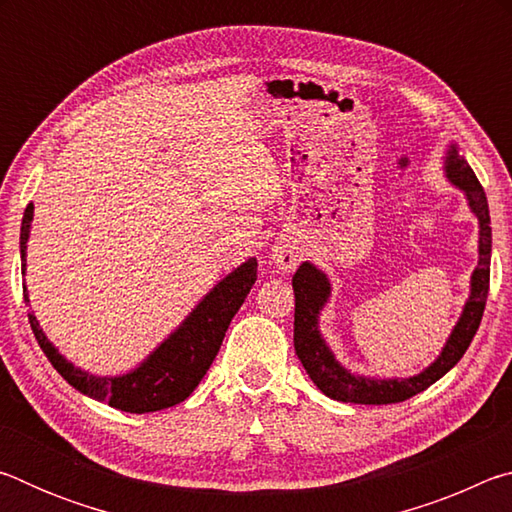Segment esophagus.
<instances>
[{
  "instance_id": "34e87169",
  "label": "esophagus",
  "mask_w": 512,
  "mask_h": 512,
  "mask_svg": "<svg viewBox=\"0 0 512 512\" xmlns=\"http://www.w3.org/2000/svg\"><path fill=\"white\" fill-rule=\"evenodd\" d=\"M271 259L275 266H280L282 271H291V268H296L300 264V250L296 244H291V241H277L271 250Z\"/></svg>"
}]
</instances>
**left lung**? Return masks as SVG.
<instances>
[{
	"label": "left lung",
	"instance_id": "left-lung-1",
	"mask_svg": "<svg viewBox=\"0 0 512 512\" xmlns=\"http://www.w3.org/2000/svg\"><path fill=\"white\" fill-rule=\"evenodd\" d=\"M447 178L463 189L470 203L472 212L479 219V266L472 273V293L470 300L465 302L463 316L458 320L447 345L440 352V357L431 366L420 372V375L409 379H370L357 377L345 370L334 354L323 341L318 332V314L329 298V282L325 273H320L316 266L309 262L300 264L293 275V293H296V320H293V348H296L298 359L305 366L311 381L323 391L327 397L339 402L352 404H395L404 402L409 397L418 395L438 381L445 372L452 370L465 350L470 348L476 329L481 325L485 300H488L490 289V250H492V228H490V210L488 198L474 171L470 169L465 158H461L456 146L447 151L445 160Z\"/></svg>",
	"mask_w": 512,
	"mask_h": 512
}]
</instances>
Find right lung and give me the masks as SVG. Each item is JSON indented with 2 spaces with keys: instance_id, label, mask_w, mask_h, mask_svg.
Instances as JSON below:
<instances>
[{
  "instance_id": "1",
  "label": "right lung",
  "mask_w": 512,
  "mask_h": 512,
  "mask_svg": "<svg viewBox=\"0 0 512 512\" xmlns=\"http://www.w3.org/2000/svg\"><path fill=\"white\" fill-rule=\"evenodd\" d=\"M33 219V205L24 210L22 230H20V253H22V273L27 268V239ZM257 280V259H248L237 271H232L225 280L207 293L187 320L146 359L140 368L121 377H94L74 368L63 354L47 341L38 320L29 314V323L36 334L38 345L47 354L60 377L72 384L76 391L94 397V400L108 402L119 411L128 413H151L187 400L194 388L201 384L205 372L210 370L212 361L219 352L223 336L228 332L230 320L235 318L239 307L244 305L246 296ZM24 302L27 287H24Z\"/></svg>"
}]
</instances>
